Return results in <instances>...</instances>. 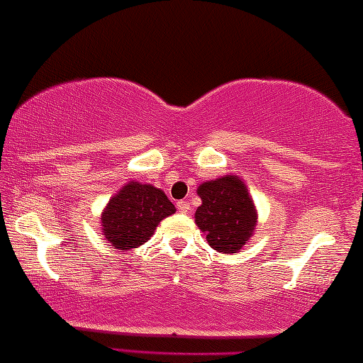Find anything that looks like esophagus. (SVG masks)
<instances>
[{"label":"esophagus","instance_id":"1","mask_svg":"<svg viewBox=\"0 0 363 363\" xmlns=\"http://www.w3.org/2000/svg\"><path fill=\"white\" fill-rule=\"evenodd\" d=\"M177 208H178V211H180V213H188V211H190V203H188V201H178Z\"/></svg>","mask_w":363,"mask_h":363}]
</instances>
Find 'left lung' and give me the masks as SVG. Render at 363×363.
<instances>
[{
	"label": "left lung",
	"instance_id": "left-lung-1",
	"mask_svg": "<svg viewBox=\"0 0 363 363\" xmlns=\"http://www.w3.org/2000/svg\"><path fill=\"white\" fill-rule=\"evenodd\" d=\"M201 205L195 223L213 250L235 255L255 235L257 210L246 183L238 175H223L198 186Z\"/></svg>",
	"mask_w": 363,
	"mask_h": 363
}]
</instances>
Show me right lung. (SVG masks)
Listing matches in <instances>:
<instances>
[{
  "mask_svg": "<svg viewBox=\"0 0 363 363\" xmlns=\"http://www.w3.org/2000/svg\"><path fill=\"white\" fill-rule=\"evenodd\" d=\"M175 211L160 188L130 180L108 200L99 226L108 245L130 251L150 240L158 223Z\"/></svg>",
  "mask_w": 363,
  "mask_h": 363,
  "instance_id": "right-lung-1",
  "label": "right lung"
}]
</instances>
